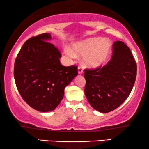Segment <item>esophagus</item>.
Segmentation results:
<instances>
[{
  "mask_svg": "<svg viewBox=\"0 0 149 149\" xmlns=\"http://www.w3.org/2000/svg\"><path fill=\"white\" fill-rule=\"evenodd\" d=\"M78 72L79 74H82V73L83 72V68L81 66H79L78 67Z\"/></svg>",
  "mask_w": 149,
  "mask_h": 149,
  "instance_id": "esophagus-1",
  "label": "esophagus"
}]
</instances>
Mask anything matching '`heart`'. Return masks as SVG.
Segmentation results:
<instances>
[{
    "label": "heart",
    "mask_w": 149,
    "mask_h": 149,
    "mask_svg": "<svg viewBox=\"0 0 149 149\" xmlns=\"http://www.w3.org/2000/svg\"><path fill=\"white\" fill-rule=\"evenodd\" d=\"M111 49L109 39L98 37L89 38L75 42L72 46V52L67 50L66 54L71 57L83 56V63L89 68H97L106 62Z\"/></svg>",
    "instance_id": "b5f03b06"
}]
</instances>
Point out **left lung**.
<instances>
[{"label": "left lung", "instance_id": "left-lung-1", "mask_svg": "<svg viewBox=\"0 0 149 149\" xmlns=\"http://www.w3.org/2000/svg\"><path fill=\"white\" fill-rule=\"evenodd\" d=\"M85 94L93 109L111 112L127 98L136 78L137 66L130 48L117 40L111 60L103 67L85 69Z\"/></svg>", "mask_w": 149, "mask_h": 149}]
</instances>
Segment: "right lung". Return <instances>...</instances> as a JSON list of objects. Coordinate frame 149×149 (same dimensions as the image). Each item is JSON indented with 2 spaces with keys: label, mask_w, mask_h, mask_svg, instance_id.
Listing matches in <instances>:
<instances>
[{
  "label": "right lung",
  "mask_w": 149,
  "mask_h": 149,
  "mask_svg": "<svg viewBox=\"0 0 149 149\" xmlns=\"http://www.w3.org/2000/svg\"><path fill=\"white\" fill-rule=\"evenodd\" d=\"M49 33L26 40L14 64L18 91L30 107L40 112L52 111L59 105L64 88L78 74L77 66H64L58 48L48 41Z\"/></svg>",
  "instance_id": "obj_1"
}]
</instances>
